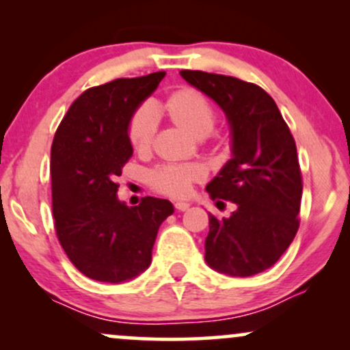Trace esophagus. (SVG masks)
<instances>
[{
  "instance_id": "34e87169",
  "label": "esophagus",
  "mask_w": 350,
  "mask_h": 350,
  "mask_svg": "<svg viewBox=\"0 0 350 350\" xmlns=\"http://www.w3.org/2000/svg\"><path fill=\"white\" fill-rule=\"evenodd\" d=\"M174 207L178 208L179 212H184V211H187L189 207H191V204H187V202H176Z\"/></svg>"
}]
</instances>
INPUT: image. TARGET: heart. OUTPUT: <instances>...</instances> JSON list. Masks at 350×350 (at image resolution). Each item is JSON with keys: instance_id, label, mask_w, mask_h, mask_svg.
I'll return each mask as SVG.
<instances>
[{"instance_id": "b5f03b06", "label": "heart", "mask_w": 350, "mask_h": 350, "mask_svg": "<svg viewBox=\"0 0 350 350\" xmlns=\"http://www.w3.org/2000/svg\"><path fill=\"white\" fill-rule=\"evenodd\" d=\"M166 111L179 126L204 138L214 130L215 110L207 97L194 88H180L166 100ZM159 122V110L154 103H143L135 111L128 126V138L136 150H146L152 142ZM202 178V170L192 164H164L151 171L150 183L164 194L180 198L186 196L194 180Z\"/></svg>"}]
</instances>
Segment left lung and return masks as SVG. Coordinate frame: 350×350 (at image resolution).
Instances as JSON below:
<instances>
[{"instance_id":"left-lung-1","label":"left lung","mask_w":350,"mask_h":350,"mask_svg":"<svg viewBox=\"0 0 350 350\" xmlns=\"http://www.w3.org/2000/svg\"><path fill=\"white\" fill-rule=\"evenodd\" d=\"M179 74L214 100L230 128L232 158L206 191L237 208L222 220L208 214L204 258L228 276L262 273L278 262L299 227L303 184L290 128L275 100L255 83L200 70Z\"/></svg>"}]
</instances>
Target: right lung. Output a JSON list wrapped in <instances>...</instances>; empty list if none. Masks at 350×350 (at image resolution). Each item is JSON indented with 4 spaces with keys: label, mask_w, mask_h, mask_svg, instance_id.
Masks as SVG:
<instances>
[{
    "label": "right lung",
    "mask_w": 350,
    "mask_h": 350,
    "mask_svg": "<svg viewBox=\"0 0 350 350\" xmlns=\"http://www.w3.org/2000/svg\"><path fill=\"white\" fill-rule=\"evenodd\" d=\"M164 72L116 79L88 88L72 103L51 150L52 212L64 252L80 273L105 283L133 280L151 265L170 200L144 198L128 207L116 176L133 154L128 126Z\"/></svg>",
    "instance_id": "obj_1"
}]
</instances>
